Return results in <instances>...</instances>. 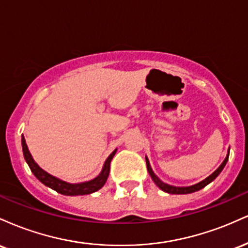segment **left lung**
Wrapping results in <instances>:
<instances>
[{
	"label": "left lung",
	"instance_id": "8db88e82",
	"mask_svg": "<svg viewBox=\"0 0 248 248\" xmlns=\"http://www.w3.org/2000/svg\"><path fill=\"white\" fill-rule=\"evenodd\" d=\"M227 160H229V154H227L226 158H225L223 163L220 164V167L218 168L217 170H216L215 172L212 173V175H210L209 177L204 179V181L199 182V183L195 184V186H169V184H166L163 183V182L161 181L160 178L157 177V176L154 173V171L152 170V168H150V164H149V161H148V158L146 157V162H147V169H148V172H149V175L152 176L153 181L155 182L156 186H157L158 187H160L161 190H163V191H166L168 193H172V195H186V193H191V192H195V191H198V190L203 189V187H205L207 184H210L211 182L215 179L217 176L219 175V173L221 172V170L224 169V167L226 166L227 163Z\"/></svg>",
	"mask_w": 248,
	"mask_h": 248
}]
</instances>
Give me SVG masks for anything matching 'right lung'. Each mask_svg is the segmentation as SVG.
<instances>
[{
    "label": "right lung",
    "mask_w": 248,
    "mask_h": 248,
    "mask_svg": "<svg viewBox=\"0 0 248 248\" xmlns=\"http://www.w3.org/2000/svg\"><path fill=\"white\" fill-rule=\"evenodd\" d=\"M22 148H23V155L25 161H27L28 166H29L30 170L32 171L33 175L36 176L39 181L42 182L43 184H45L46 186L51 187V189L56 190L57 192L62 193V195H66V196H79V195H88V193H92L98 191L99 189H101L104 186V184L106 183L108 175H109V170H110V161H112L113 156L115 155L114 150L105 162V166L102 171L100 172V175L98 177H95L94 179L90 182H85V183H79V184H70L66 183V182L62 181V179L53 177L51 176L50 173H47L46 171L39 168L38 164L33 161L32 156L28 149L27 143H25L24 136H22Z\"/></svg>",
    "instance_id": "add662e5"
}]
</instances>
